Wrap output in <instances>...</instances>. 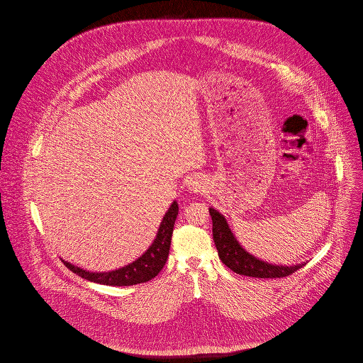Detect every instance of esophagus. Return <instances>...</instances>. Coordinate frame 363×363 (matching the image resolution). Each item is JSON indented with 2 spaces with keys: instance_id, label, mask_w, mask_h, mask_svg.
Wrapping results in <instances>:
<instances>
[{
  "instance_id": "esophagus-1",
  "label": "esophagus",
  "mask_w": 363,
  "mask_h": 363,
  "mask_svg": "<svg viewBox=\"0 0 363 363\" xmlns=\"http://www.w3.org/2000/svg\"><path fill=\"white\" fill-rule=\"evenodd\" d=\"M186 185H188L190 191L201 193V191H204L206 186H207V181L201 175H191L189 179L186 181Z\"/></svg>"
}]
</instances>
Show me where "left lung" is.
I'll return each mask as SVG.
<instances>
[{
  "mask_svg": "<svg viewBox=\"0 0 363 363\" xmlns=\"http://www.w3.org/2000/svg\"><path fill=\"white\" fill-rule=\"evenodd\" d=\"M209 215L212 218V234L216 245L219 259L223 261L233 272L243 277H261V279H275V277H290L295 271L301 269L305 264H298L293 267L275 265L256 259L247 253L240 242L233 235L223 215L216 209L209 208Z\"/></svg>",
  "mask_w": 363,
  "mask_h": 363,
  "instance_id": "1",
  "label": "left lung"
}]
</instances>
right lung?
<instances>
[{"instance_id": "add662e5", "label": "right lung", "mask_w": 363, "mask_h": 363, "mask_svg": "<svg viewBox=\"0 0 363 363\" xmlns=\"http://www.w3.org/2000/svg\"><path fill=\"white\" fill-rule=\"evenodd\" d=\"M178 216V204L174 201L173 204L163 216V220L157 230L155 241L148 247V250L140 257L122 267L120 269L111 272H89L84 271L73 264L64 261L67 268L73 274L86 279L89 281H95L106 286H133L138 283H145L154 277L163 269L166 261L169 259L170 245H172V235H173L174 223Z\"/></svg>"}]
</instances>
